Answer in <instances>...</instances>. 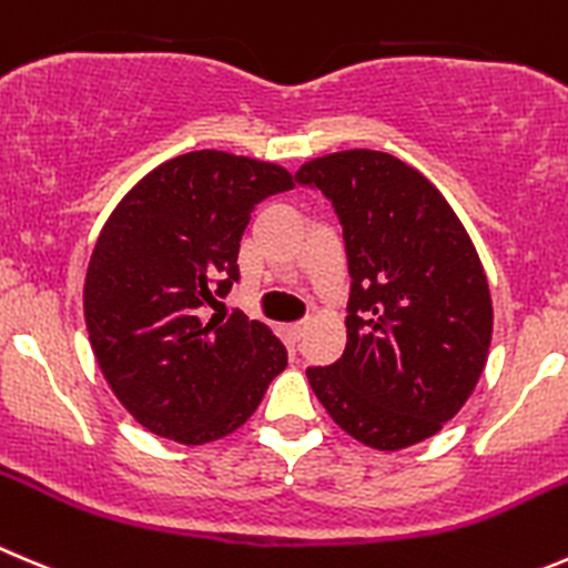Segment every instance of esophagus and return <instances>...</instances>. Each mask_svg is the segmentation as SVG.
Returning a JSON list of instances; mask_svg holds the SVG:
<instances>
[{"instance_id":"obj_1","label":"esophagus","mask_w":568,"mask_h":568,"mask_svg":"<svg viewBox=\"0 0 568 568\" xmlns=\"http://www.w3.org/2000/svg\"><path fill=\"white\" fill-rule=\"evenodd\" d=\"M285 333H288V338L294 341V344H300V341L305 338V333H307V324L305 322H296V324H291V327L285 329Z\"/></svg>"}]
</instances>
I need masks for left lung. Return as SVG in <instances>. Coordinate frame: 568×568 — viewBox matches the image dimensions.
Returning a JSON list of instances; mask_svg holds the SVG:
<instances>
[{"instance_id":"1","label":"left lung","mask_w":568,"mask_h":568,"mask_svg":"<svg viewBox=\"0 0 568 568\" xmlns=\"http://www.w3.org/2000/svg\"><path fill=\"white\" fill-rule=\"evenodd\" d=\"M296 183L318 189L344 227L346 349L311 366L333 422L374 449L436 436L475 390L494 311L475 244L449 202L399 158L346 150L316 158Z\"/></svg>"}]
</instances>
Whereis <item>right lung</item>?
<instances>
[{
    "mask_svg": "<svg viewBox=\"0 0 568 568\" xmlns=\"http://www.w3.org/2000/svg\"><path fill=\"white\" fill-rule=\"evenodd\" d=\"M294 183L274 163L189 152L146 174L99 233L82 294L93 355L155 436L191 447L230 436L288 366L266 324L207 307L239 283L255 205Z\"/></svg>",
    "mask_w": 568,
    "mask_h": 568,
    "instance_id": "right-lung-1",
    "label": "right lung"
}]
</instances>
